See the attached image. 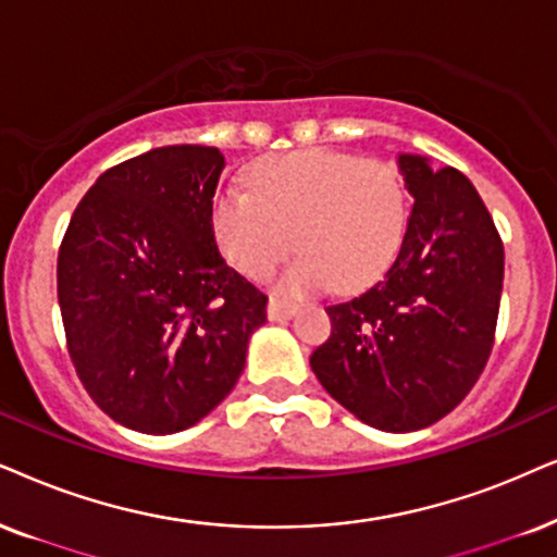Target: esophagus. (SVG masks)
Returning a JSON list of instances; mask_svg holds the SVG:
<instances>
[{"instance_id":"34e87169","label":"esophagus","mask_w":557,"mask_h":557,"mask_svg":"<svg viewBox=\"0 0 557 557\" xmlns=\"http://www.w3.org/2000/svg\"><path fill=\"white\" fill-rule=\"evenodd\" d=\"M298 313V306L295 302H287V300H277L272 298L270 306H267V319L270 321H290L293 315Z\"/></svg>"}]
</instances>
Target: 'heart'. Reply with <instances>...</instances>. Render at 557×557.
<instances>
[{
  "mask_svg": "<svg viewBox=\"0 0 557 557\" xmlns=\"http://www.w3.org/2000/svg\"><path fill=\"white\" fill-rule=\"evenodd\" d=\"M406 189L385 161L306 149L262 159L249 193L231 189L213 206L223 257L264 280L290 255L280 293L306 295L331 283L342 290L375 280L396 257L406 231Z\"/></svg>",
  "mask_w": 557,
  "mask_h": 557,
  "instance_id": "obj_1",
  "label": "heart"
}]
</instances>
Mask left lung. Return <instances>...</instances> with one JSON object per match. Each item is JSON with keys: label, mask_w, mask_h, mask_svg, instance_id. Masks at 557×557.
Masks as SVG:
<instances>
[{"label": "left lung", "mask_w": 557, "mask_h": 557, "mask_svg": "<svg viewBox=\"0 0 557 557\" xmlns=\"http://www.w3.org/2000/svg\"><path fill=\"white\" fill-rule=\"evenodd\" d=\"M413 197L383 280L326 308L331 336L311 370L364 424L404 434L432 426L468 396L494 347L504 244L481 195L453 166L398 153Z\"/></svg>", "instance_id": "1"}]
</instances>
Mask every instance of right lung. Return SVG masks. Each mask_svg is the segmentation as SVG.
<instances>
[{"mask_svg":"<svg viewBox=\"0 0 557 557\" xmlns=\"http://www.w3.org/2000/svg\"><path fill=\"white\" fill-rule=\"evenodd\" d=\"M213 146H161L108 169L59 251V306L82 385L117 424L174 434L234 391L267 295L223 262Z\"/></svg>","mask_w":557,"mask_h":557,"instance_id":"1","label":"right lung"}]
</instances>
